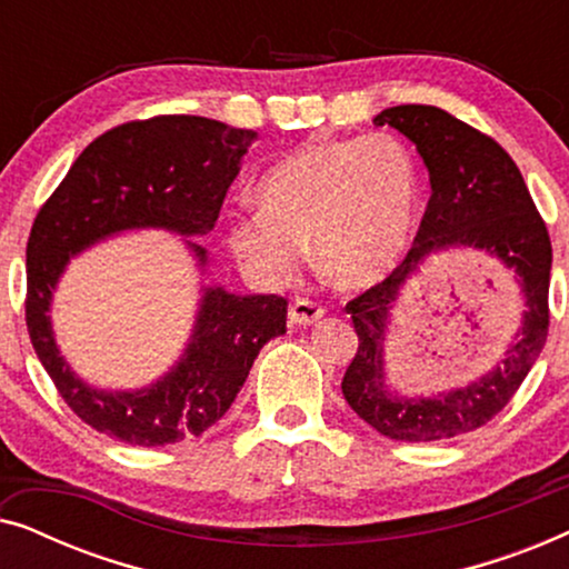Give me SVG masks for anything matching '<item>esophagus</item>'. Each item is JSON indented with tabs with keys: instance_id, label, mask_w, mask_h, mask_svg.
Here are the masks:
<instances>
[{
	"instance_id": "esophagus-1",
	"label": "esophagus",
	"mask_w": 569,
	"mask_h": 569,
	"mask_svg": "<svg viewBox=\"0 0 569 569\" xmlns=\"http://www.w3.org/2000/svg\"><path fill=\"white\" fill-rule=\"evenodd\" d=\"M326 308L318 300H308V298H298L290 306V321L298 326H310L316 323L318 318H323Z\"/></svg>"
}]
</instances>
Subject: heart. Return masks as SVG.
I'll list each match as a JSON object with an SVG mask.
<instances>
[{
  "mask_svg": "<svg viewBox=\"0 0 569 569\" xmlns=\"http://www.w3.org/2000/svg\"><path fill=\"white\" fill-rule=\"evenodd\" d=\"M422 176L393 134L310 142L261 178V209L230 224L236 259L263 284L298 274L313 243L318 269L345 290L391 274L415 232Z\"/></svg>",
  "mask_w": 569,
  "mask_h": 569,
  "instance_id": "heart-1",
  "label": "heart"
}]
</instances>
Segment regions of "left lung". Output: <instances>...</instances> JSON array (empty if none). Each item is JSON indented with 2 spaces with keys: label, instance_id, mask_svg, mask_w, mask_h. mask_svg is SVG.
I'll use <instances>...</instances> for the list:
<instances>
[{
  "label": "left lung",
  "instance_id": "left-lung-1",
  "mask_svg": "<svg viewBox=\"0 0 569 569\" xmlns=\"http://www.w3.org/2000/svg\"><path fill=\"white\" fill-rule=\"evenodd\" d=\"M417 144L430 170V201L403 261L383 282L347 302L360 345L341 380L349 407L391 440L430 442L479 430L508 407L549 337L551 240L528 186L508 152L456 116L435 106H396L376 116ZM471 244L517 271L529 310L519 341L485 379L438 400H401L382 383L387 313L400 284L427 252Z\"/></svg>",
  "mask_w": 569,
  "mask_h": 569
}]
</instances>
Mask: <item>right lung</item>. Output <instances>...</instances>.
I'll return each mask as SVG.
<instances>
[{"label": "right lung", "instance_id": "1", "mask_svg": "<svg viewBox=\"0 0 569 569\" xmlns=\"http://www.w3.org/2000/svg\"><path fill=\"white\" fill-rule=\"evenodd\" d=\"M253 137L204 116L127 121L92 139L38 209L26 248L28 333L61 399L92 430L144 448L201 435L236 401L261 347L287 331L282 295L209 287L181 362L142 391L108 393L69 370L46 316L69 256L100 238L131 228L207 236ZM191 248L204 263V248Z\"/></svg>", "mask_w": 569, "mask_h": 569}]
</instances>
